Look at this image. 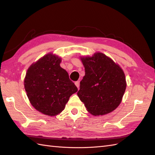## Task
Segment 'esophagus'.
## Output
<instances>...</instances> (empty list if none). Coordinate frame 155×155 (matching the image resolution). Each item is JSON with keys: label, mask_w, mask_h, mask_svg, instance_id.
Listing matches in <instances>:
<instances>
[{"label": "esophagus", "mask_w": 155, "mask_h": 155, "mask_svg": "<svg viewBox=\"0 0 155 155\" xmlns=\"http://www.w3.org/2000/svg\"><path fill=\"white\" fill-rule=\"evenodd\" d=\"M74 84H75V85H76V86H77V87L78 88H79V86H80L79 81H76L75 83H74Z\"/></svg>", "instance_id": "esophagus-1"}]
</instances>
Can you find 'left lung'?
Masks as SVG:
<instances>
[{
  "label": "left lung",
  "mask_w": 155,
  "mask_h": 155,
  "mask_svg": "<svg viewBox=\"0 0 155 155\" xmlns=\"http://www.w3.org/2000/svg\"><path fill=\"white\" fill-rule=\"evenodd\" d=\"M85 75L77 95L94 116L110 113L123 98L127 83L123 71L109 57L97 52L81 58Z\"/></svg>",
  "instance_id": "8db88e82"
}]
</instances>
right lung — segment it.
Here are the masks:
<instances>
[{"mask_svg": "<svg viewBox=\"0 0 155 155\" xmlns=\"http://www.w3.org/2000/svg\"><path fill=\"white\" fill-rule=\"evenodd\" d=\"M61 58L48 54L32 64L25 79V88L31 104L48 116L64 109L69 98L78 88L61 67Z\"/></svg>", "mask_w": 155, "mask_h": 155, "instance_id": "1", "label": "right lung"}]
</instances>
